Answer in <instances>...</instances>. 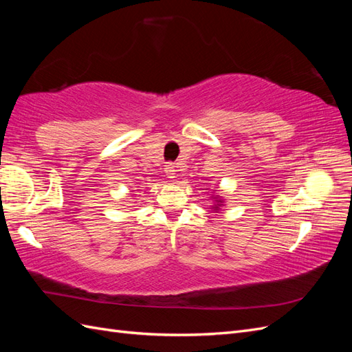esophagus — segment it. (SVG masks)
I'll return each instance as SVG.
<instances>
[{
	"instance_id": "1",
	"label": "esophagus",
	"mask_w": 352,
	"mask_h": 352,
	"mask_svg": "<svg viewBox=\"0 0 352 352\" xmlns=\"http://www.w3.org/2000/svg\"><path fill=\"white\" fill-rule=\"evenodd\" d=\"M164 172H166V176L168 179H175L176 177V168H175L173 164H167L166 168H164Z\"/></svg>"
}]
</instances>
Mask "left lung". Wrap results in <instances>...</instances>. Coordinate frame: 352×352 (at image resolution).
Returning <instances> with one entry per match:
<instances>
[{
  "mask_svg": "<svg viewBox=\"0 0 352 352\" xmlns=\"http://www.w3.org/2000/svg\"><path fill=\"white\" fill-rule=\"evenodd\" d=\"M212 198V206H211V208H212V211H220V207L223 206V199H221V197H219V195H216V197H211Z\"/></svg>",
  "mask_w": 352,
  "mask_h": 352,
  "instance_id": "obj_1",
  "label": "left lung"
}]
</instances>
